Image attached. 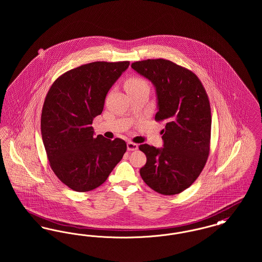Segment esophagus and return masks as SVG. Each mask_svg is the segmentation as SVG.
Instances as JSON below:
<instances>
[{"instance_id":"obj_1","label":"esophagus","mask_w":262,"mask_h":262,"mask_svg":"<svg viewBox=\"0 0 262 262\" xmlns=\"http://www.w3.org/2000/svg\"><path fill=\"white\" fill-rule=\"evenodd\" d=\"M126 146H127V150L128 151H135V150H137L138 148V145H137V143H134L132 141H128L126 143Z\"/></svg>"}]
</instances>
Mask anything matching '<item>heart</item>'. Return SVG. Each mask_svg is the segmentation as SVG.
Instances as JSON below:
<instances>
[{
    "label": "heart",
    "mask_w": 262,
    "mask_h": 262,
    "mask_svg": "<svg viewBox=\"0 0 262 262\" xmlns=\"http://www.w3.org/2000/svg\"><path fill=\"white\" fill-rule=\"evenodd\" d=\"M125 88L126 92H132L141 88H148V83L143 77L133 75L125 80Z\"/></svg>",
    "instance_id": "b5f03b06"
}]
</instances>
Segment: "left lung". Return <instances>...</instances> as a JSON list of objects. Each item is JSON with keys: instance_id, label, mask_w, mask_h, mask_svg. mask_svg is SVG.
<instances>
[{"instance_id": "left-lung-1", "label": "left lung", "mask_w": 262, "mask_h": 262, "mask_svg": "<svg viewBox=\"0 0 262 262\" xmlns=\"http://www.w3.org/2000/svg\"><path fill=\"white\" fill-rule=\"evenodd\" d=\"M132 68L154 84L158 100L156 122H164V147L139 145L146 164L139 173L158 193L174 195L190 187L203 170L210 151L211 109L200 78L165 59H148Z\"/></svg>"}]
</instances>
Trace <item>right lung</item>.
<instances>
[{
  "mask_svg": "<svg viewBox=\"0 0 262 262\" xmlns=\"http://www.w3.org/2000/svg\"><path fill=\"white\" fill-rule=\"evenodd\" d=\"M129 62H93L60 75L43 104L41 135L50 167L75 191L92 190L106 182L126 151L121 138L94 137L93 119Z\"/></svg>",
  "mask_w": 262,
  "mask_h": 262,
  "instance_id": "right-lung-1",
  "label": "right lung"
}]
</instances>
